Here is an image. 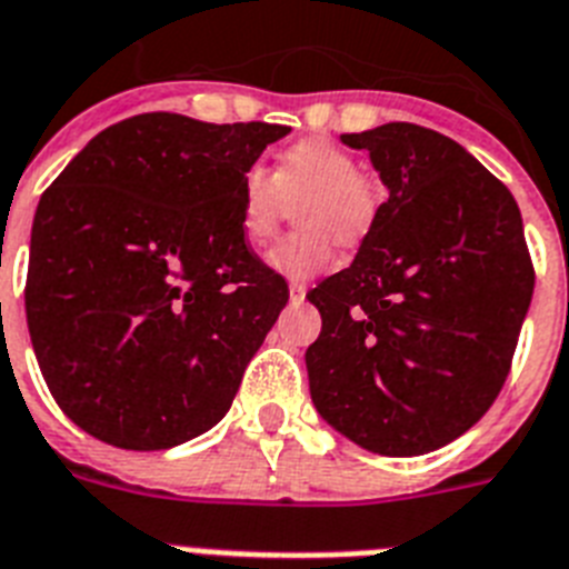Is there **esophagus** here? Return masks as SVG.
<instances>
[{
	"label": "esophagus",
	"instance_id": "1",
	"mask_svg": "<svg viewBox=\"0 0 569 569\" xmlns=\"http://www.w3.org/2000/svg\"><path fill=\"white\" fill-rule=\"evenodd\" d=\"M289 298H292V303H303V298H307V283L292 280V283H289Z\"/></svg>",
	"mask_w": 569,
	"mask_h": 569
}]
</instances>
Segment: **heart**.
<instances>
[{
    "label": "heart",
    "mask_w": 569,
    "mask_h": 569,
    "mask_svg": "<svg viewBox=\"0 0 569 569\" xmlns=\"http://www.w3.org/2000/svg\"><path fill=\"white\" fill-rule=\"evenodd\" d=\"M307 231L289 233L269 251L280 274L312 277L332 262V237L358 246L379 219L381 193L373 179L361 173L350 150L327 138H307L280 150L274 173L251 164L240 176V228L248 242L271 240L289 208Z\"/></svg>",
    "instance_id": "heart-1"
}]
</instances>
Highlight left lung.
Returning <instances> with one entry per match:
<instances>
[{
	"instance_id": "8db88e82",
	"label": "left lung",
	"mask_w": 569,
	"mask_h": 569,
	"mask_svg": "<svg viewBox=\"0 0 569 569\" xmlns=\"http://www.w3.org/2000/svg\"><path fill=\"white\" fill-rule=\"evenodd\" d=\"M388 184L350 269L307 295L321 336L309 393L356 446L413 457L448 446L503 388L536 269L515 196L457 141L417 123L341 136Z\"/></svg>"
}]
</instances>
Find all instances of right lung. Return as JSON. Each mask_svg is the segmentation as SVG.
<instances>
[{
    "label": "right lung",
    "instance_id": "right-lung-1",
    "mask_svg": "<svg viewBox=\"0 0 569 569\" xmlns=\"http://www.w3.org/2000/svg\"><path fill=\"white\" fill-rule=\"evenodd\" d=\"M286 132L136 114L42 193L28 332L54 402L86 433L161 451L228 413L289 300L240 228V176Z\"/></svg>",
    "mask_w": 569,
    "mask_h": 569
}]
</instances>
